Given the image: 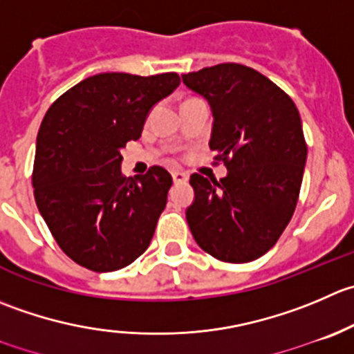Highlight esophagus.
Masks as SVG:
<instances>
[{
    "mask_svg": "<svg viewBox=\"0 0 354 354\" xmlns=\"http://www.w3.org/2000/svg\"><path fill=\"white\" fill-rule=\"evenodd\" d=\"M171 176H173L174 183H185V181L188 180V174L181 173V171H173V173H171Z\"/></svg>",
    "mask_w": 354,
    "mask_h": 354,
    "instance_id": "esophagus-1",
    "label": "esophagus"
}]
</instances>
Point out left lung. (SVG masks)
Masks as SVG:
<instances>
[{"label": "left lung", "mask_w": 354, "mask_h": 354, "mask_svg": "<svg viewBox=\"0 0 354 354\" xmlns=\"http://www.w3.org/2000/svg\"><path fill=\"white\" fill-rule=\"evenodd\" d=\"M209 102V147L228 174L194 173L195 201L187 221L202 250L225 263H249L268 252L296 209L308 147L292 98L242 64H219L181 75Z\"/></svg>", "instance_id": "obj_1"}]
</instances>
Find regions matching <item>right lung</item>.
<instances>
[{
  "label": "right lung",
  "mask_w": 354,
  "mask_h": 354,
  "mask_svg": "<svg viewBox=\"0 0 354 354\" xmlns=\"http://www.w3.org/2000/svg\"><path fill=\"white\" fill-rule=\"evenodd\" d=\"M180 84L176 72H105L48 109L36 142L37 209L60 249L91 272L121 270L150 245L173 178L164 167L126 178L121 149L142 136L150 109Z\"/></svg>",
  "instance_id": "right-lung-1"
}]
</instances>
